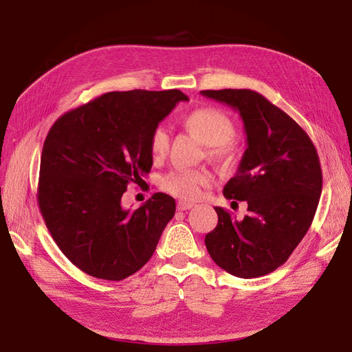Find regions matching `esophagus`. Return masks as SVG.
Returning <instances> with one entry per match:
<instances>
[{
    "label": "esophagus",
    "mask_w": 352,
    "mask_h": 352,
    "mask_svg": "<svg viewBox=\"0 0 352 352\" xmlns=\"http://www.w3.org/2000/svg\"><path fill=\"white\" fill-rule=\"evenodd\" d=\"M192 207H194L192 202H186V201H179L177 202V210H180V211H185V210H189Z\"/></svg>",
    "instance_id": "obj_1"
}]
</instances>
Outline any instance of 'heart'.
Listing matches in <instances>:
<instances>
[{
  "label": "heart",
  "instance_id": "heart-1",
  "mask_svg": "<svg viewBox=\"0 0 352 352\" xmlns=\"http://www.w3.org/2000/svg\"><path fill=\"white\" fill-rule=\"evenodd\" d=\"M182 126L208 148V155L217 160H232L238 154V144L232 135L235 123L232 117L216 107H199L182 117ZM150 153L155 160L163 158L168 150V133L158 126L150 135ZM211 175L206 168H176L160 179L164 192L180 199H195L201 189L210 184Z\"/></svg>",
  "mask_w": 352,
  "mask_h": 352
}]
</instances>
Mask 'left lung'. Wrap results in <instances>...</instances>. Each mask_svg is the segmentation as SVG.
I'll return each mask as SVG.
<instances>
[{"label": "left lung", "mask_w": 352, "mask_h": 352, "mask_svg": "<svg viewBox=\"0 0 352 352\" xmlns=\"http://www.w3.org/2000/svg\"><path fill=\"white\" fill-rule=\"evenodd\" d=\"M239 111L247 150L225 185L228 199L248 202L236 220L214 207L219 221L206 247L219 267L242 279L282 265L305 236L322 194V167L310 136L292 117L251 89L201 91Z\"/></svg>", "instance_id": "obj_1"}]
</instances>
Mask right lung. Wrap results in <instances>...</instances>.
I'll list each match as a JSON object with an SVG mask.
<instances>
[{
	"instance_id": "right-lung-1",
	"label": "right lung",
	"mask_w": 352,
	"mask_h": 352,
	"mask_svg": "<svg viewBox=\"0 0 352 352\" xmlns=\"http://www.w3.org/2000/svg\"><path fill=\"white\" fill-rule=\"evenodd\" d=\"M179 101V89L107 92L58 117L42 148L38 204L61 252L78 269L123 280L142 269L176 211L154 194L122 208L131 182L150 173V135Z\"/></svg>"
}]
</instances>
